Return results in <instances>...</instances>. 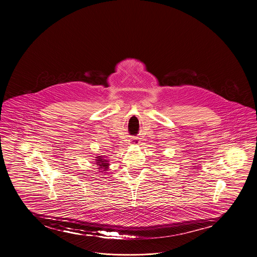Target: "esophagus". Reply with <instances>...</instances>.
Segmentation results:
<instances>
[{
	"mask_svg": "<svg viewBox=\"0 0 257 257\" xmlns=\"http://www.w3.org/2000/svg\"><path fill=\"white\" fill-rule=\"evenodd\" d=\"M131 143H132L133 145H138L139 143H140V141H139L138 138H132Z\"/></svg>",
	"mask_w": 257,
	"mask_h": 257,
	"instance_id": "esophagus-1",
	"label": "esophagus"
}]
</instances>
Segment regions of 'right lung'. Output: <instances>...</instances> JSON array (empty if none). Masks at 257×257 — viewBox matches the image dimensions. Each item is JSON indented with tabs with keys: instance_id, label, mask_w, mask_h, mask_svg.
Here are the masks:
<instances>
[{
	"instance_id": "add662e5",
	"label": "right lung",
	"mask_w": 257,
	"mask_h": 257,
	"mask_svg": "<svg viewBox=\"0 0 257 257\" xmlns=\"http://www.w3.org/2000/svg\"><path fill=\"white\" fill-rule=\"evenodd\" d=\"M96 158H97L96 159V164L99 166L98 168H99V170H101L100 172L106 171L108 169V165H109L108 160L105 159L103 157H100V156H98Z\"/></svg>"
}]
</instances>
